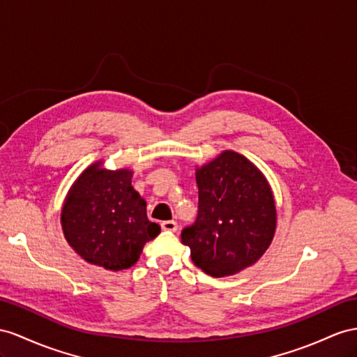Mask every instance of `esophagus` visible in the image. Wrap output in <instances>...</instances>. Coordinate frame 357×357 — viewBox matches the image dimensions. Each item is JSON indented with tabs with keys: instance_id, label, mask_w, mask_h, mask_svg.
Returning a JSON list of instances; mask_svg holds the SVG:
<instances>
[{
	"instance_id": "esophagus-1",
	"label": "esophagus",
	"mask_w": 357,
	"mask_h": 357,
	"mask_svg": "<svg viewBox=\"0 0 357 357\" xmlns=\"http://www.w3.org/2000/svg\"><path fill=\"white\" fill-rule=\"evenodd\" d=\"M162 231H167V232H176L178 231V223L175 220H166L161 223Z\"/></svg>"
}]
</instances>
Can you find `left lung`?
I'll return each instance as SVG.
<instances>
[{
	"instance_id": "obj_1",
	"label": "left lung",
	"mask_w": 357,
	"mask_h": 357,
	"mask_svg": "<svg viewBox=\"0 0 357 357\" xmlns=\"http://www.w3.org/2000/svg\"><path fill=\"white\" fill-rule=\"evenodd\" d=\"M197 217L181 232L195 266L213 278L253 266L276 231L268 182L243 155L226 151L196 172Z\"/></svg>"
}]
</instances>
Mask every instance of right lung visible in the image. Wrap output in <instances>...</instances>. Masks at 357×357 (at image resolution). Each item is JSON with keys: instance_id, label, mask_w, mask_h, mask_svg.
<instances>
[{"instance_id": "1", "label": "right lung", "mask_w": 357, "mask_h": 357, "mask_svg": "<svg viewBox=\"0 0 357 357\" xmlns=\"http://www.w3.org/2000/svg\"><path fill=\"white\" fill-rule=\"evenodd\" d=\"M131 178L130 170H100L96 162L81 173L63 205V232L72 249L107 270L134 266L144 244L161 232Z\"/></svg>"}]
</instances>
